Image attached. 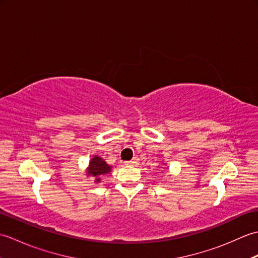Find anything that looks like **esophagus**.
I'll return each instance as SVG.
<instances>
[{"mask_svg":"<svg viewBox=\"0 0 258 258\" xmlns=\"http://www.w3.org/2000/svg\"><path fill=\"white\" fill-rule=\"evenodd\" d=\"M138 164H139V158L138 157L133 158L132 161L125 162V165H130V166H135V165H138Z\"/></svg>","mask_w":258,"mask_h":258,"instance_id":"34e87169","label":"esophagus"}]
</instances>
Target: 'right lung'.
Segmentation results:
<instances>
[{
    "instance_id": "obj_1",
    "label": "right lung",
    "mask_w": 258,
    "mask_h": 258,
    "mask_svg": "<svg viewBox=\"0 0 258 258\" xmlns=\"http://www.w3.org/2000/svg\"><path fill=\"white\" fill-rule=\"evenodd\" d=\"M111 166L106 164V162L101 158L100 156H93L90 161L89 164V167H87V171L86 174L87 176H93V177H96L95 182L96 183H100L101 180V175L104 174H108L111 172Z\"/></svg>"
}]
</instances>
